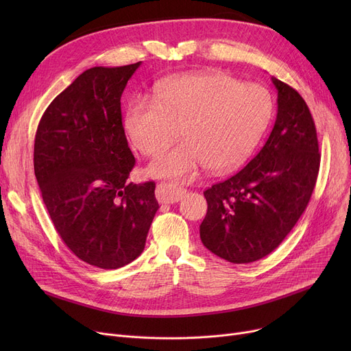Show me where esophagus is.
Here are the masks:
<instances>
[{
	"label": "esophagus",
	"mask_w": 351,
	"mask_h": 351,
	"mask_svg": "<svg viewBox=\"0 0 351 351\" xmlns=\"http://www.w3.org/2000/svg\"><path fill=\"white\" fill-rule=\"evenodd\" d=\"M185 189L173 185V183H159L156 186V199L160 204H175L185 196Z\"/></svg>",
	"instance_id": "esophagus-1"
}]
</instances>
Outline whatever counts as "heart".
I'll use <instances>...</instances> for the list:
<instances>
[{
	"mask_svg": "<svg viewBox=\"0 0 351 351\" xmlns=\"http://www.w3.org/2000/svg\"><path fill=\"white\" fill-rule=\"evenodd\" d=\"M271 110L263 86L242 84L223 72H199L163 82L154 98H135L125 129L139 152L156 155L180 127L186 141L158 155L147 173L189 180L208 165L212 171H228L242 163L259 143Z\"/></svg>",
	"mask_w": 351,
	"mask_h": 351,
	"instance_id": "obj_1",
	"label": "heart"
}]
</instances>
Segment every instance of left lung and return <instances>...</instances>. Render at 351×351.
Segmentation results:
<instances>
[{"mask_svg": "<svg viewBox=\"0 0 351 351\" xmlns=\"http://www.w3.org/2000/svg\"><path fill=\"white\" fill-rule=\"evenodd\" d=\"M278 117L262 149L232 178L204 192L200 239L232 263H252L278 247L306 210L320 168L316 125L302 95L271 78Z\"/></svg>", "mask_w": 351, "mask_h": 351, "instance_id": "8db88e82", "label": "left lung"}]
</instances>
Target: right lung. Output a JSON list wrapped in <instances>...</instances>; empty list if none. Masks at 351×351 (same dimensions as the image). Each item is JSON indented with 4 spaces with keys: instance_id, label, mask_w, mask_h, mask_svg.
Returning a JSON list of instances; mask_svg holds the SVG:
<instances>
[{
    "instance_id": "1",
    "label": "right lung",
    "mask_w": 351,
    "mask_h": 351,
    "mask_svg": "<svg viewBox=\"0 0 351 351\" xmlns=\"http://www.w3.org/2000/svg\"><path fill=\"white\" fill-rule=\"evenodd\" d=\"M139 65L82 72L45 109L35 135L34 172L52 223L78 259L99 269L134 262L159 209L155 182H126L135 156L121 97Z\"/></svg>"
}]
</instances>
